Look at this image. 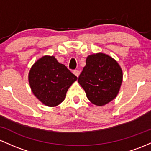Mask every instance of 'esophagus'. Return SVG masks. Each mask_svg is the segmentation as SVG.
<instances>
[{"mask_svg":"<svg viewBox=\"0 0 151 151\" xmlns=\"http://www.w3.org/2000/svg\"><path fill=\"white\" fill-rule=\"evenodd\" d=\"M73 73H74V75L76 76V77H78L79 75H80V72H79V71L77 70H73Z\"/></svg>","mask_w":151,"mask_h":151,"instance_id":"obj_1","label":"esophagus"}]
</instances>
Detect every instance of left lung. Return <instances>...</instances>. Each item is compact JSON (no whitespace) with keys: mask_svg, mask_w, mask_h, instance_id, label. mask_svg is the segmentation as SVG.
Here are the masks:
<instances>
[{"mask_svg":"<svg viewBox=\"0 0 151 151\" xmlns=\"http://www.w3.org/2000/svg\"><path fill=\"white\" fill-rule=\"evenodd\" d=\"M78 81L89 101L96 106H103L118 94L123 71L118 63L110 55L94 53L86 58V65Z\"/></svg>","mask_w":151,"mask_h":151,"instance_id":"obj_1","label":"left lung"}]
</instances>
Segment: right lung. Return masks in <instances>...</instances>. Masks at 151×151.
<instances>
[{
    "label": "right lung",
    "mask_w": 151,
    "mask_h": 151,
    "mask_svg": "<svg viewBox=\"0 0 151 151\" xmlns=\"http://www.w3.org/2000/svg\"><path fill=\"white\" fill-rule=\"evenodd\" d=\"M77 80L55 57L44 55L34 63L28 73L30 89L39 101L49 107L60 104L70 86Z\"/></svg>",
    "instance_id": "1"
}]
</instances>
